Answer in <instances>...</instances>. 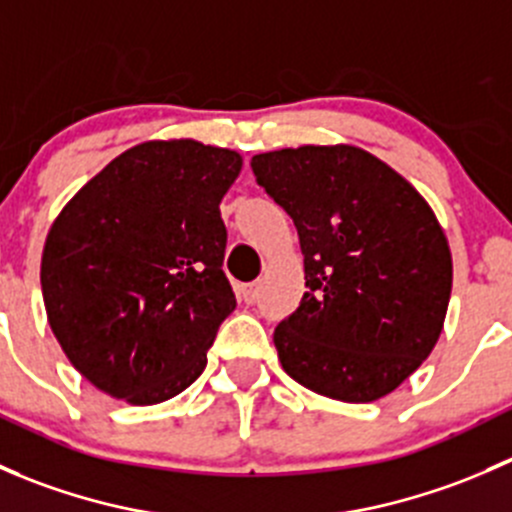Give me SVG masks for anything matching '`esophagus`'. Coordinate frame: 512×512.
I'll return each instance as SVG.
<instances>
[{
    "label": "esophagus",
    "instance_id": "34e87169",
    "mask_svg": "<svg viewBox=\"0 0 512 512\" xmlns=\"http://www.w3.org/2000/svg\"><path fill=\"white\" fill-rule=\"evenodd\" d=\"M240 297L245 299L247 304L257 302V297H260V282H250V285H242L240 287Z\"/></svg>",
    "mask_w": 512,
    "mask_h": 512
}]
</instances>
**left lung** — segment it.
Returning <instances> with one entry per match:
<instances>
[{
  "label": "left lung",
  "mask_w": 512,
  "mask_h": 512,
  "mask_svg": "<svg viewBox=\"0 0 512 512\" xmlns=\"http://www.w3.org/2000/svg\"><path fill=\"white\" fill-rule=\"evenodd\" d=\"M250 165L304 255L309 292L275 329L282 369L347 404L391 394L436 347L451 299V250L433 210L354 146L282 148Z\"/></svg>",
  "instance_id": "1"
}]
</instances>
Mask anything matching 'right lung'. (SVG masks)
<instances>
[{"mask_svg":"<svg viewBox=\"0 0 512 512\" xmlns=\"http://www.w3.org/2000/svg\"><path fill=\"white\" fill-rule=\"evenodd\" d=\"M240 153L190 138L128 148L46 235L41 292L61 349L96 389L151 406L188 389L235 294L220 200Z\"/></svg>","mask_w":512,"mask_h":512,"instance_id":"right-lung-1","label":"right lung"}]
</instances>
